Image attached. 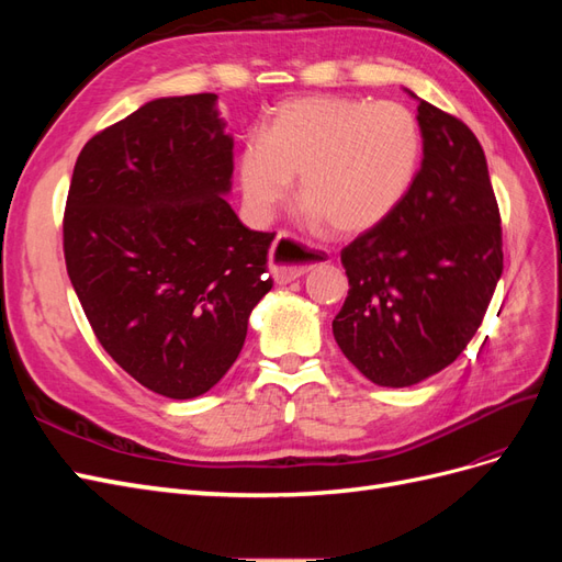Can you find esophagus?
<instances>
[{"label":"esophagus","instance_id":"esophagus-1","mask_svg":"<svg viewBox=\"0 0 562 562\" xmlns=\"http://www.w3.org/2000/svg\"><path fill=\"white\" fill-rule=\"evenodd\" d=\"M323 255L295 241L291 234H279L269 248V271L277 283H291L307 274L316 265H323Z\"/></svg>","mask_w":562,"mask_h":562}]
</instances>
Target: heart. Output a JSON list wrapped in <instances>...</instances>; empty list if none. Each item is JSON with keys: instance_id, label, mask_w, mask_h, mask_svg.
<instances>
[{"instance_id": "1", "label": "heart", "mask_w": 562, "mask_h": 562, "mask_svg": "<svg viewBox=\"0 0 562 562\" xmlns=\"http://www.w3.org/2000/svg\"><path fill=\"white\" fill-rule=\"evenodd\" d=\"M422 131L401 103L307 95L279 105L262 138L236 157V180L250 217L269 220L300 178L312 225L339 236L380 227L398 211L419 171Z\"/></svg>"}]
</instances>
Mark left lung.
Instances as JSON below:
<instances>
[{
	"mask_svg": "<svg viewBox=\"0 0 562 562\" xmlns=\"http://www.w3.org/2000/svg\"><path fill=\"white\" fill-rule=\"evenodd\" d=\"M417 100L422 166L398 211L342 250L349 295L337 347L380 386L448 368L479 330L502 277V227L485 151L459 119Z\"/></svg>",
	"mask_w": 562,
	"mask_h": 562,
	"instance_id": "obj_1",
	"label": "left lung"
}]
</instances>
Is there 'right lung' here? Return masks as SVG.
I'll use <instances>...</instances> for the list:
<instances>
[{
  "label": "right lung",
  "instance_id": "right-lung-1",
  "mask_svg": "<svg viewBox=\"0 0 562 562\" xmlns=\"http://www.w3.org/2000/svg\"><path fill=\"white\" fill-rule=\"evenodd\" d=\"M217 95L155 98L83 145L63 246L98 342L155 394H206L239 356L269 291L274 234L232 211Z\"/></svg>",
  "mask_w": 562,
  "mask_h": 562
}]
</instances>
